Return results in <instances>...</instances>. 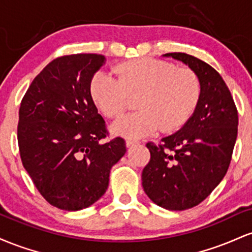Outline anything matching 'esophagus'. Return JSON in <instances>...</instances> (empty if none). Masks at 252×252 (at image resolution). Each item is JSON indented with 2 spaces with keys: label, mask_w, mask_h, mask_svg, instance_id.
<instances>
[{
  "label": "esophagus",
  "mask_w": 252,
  "mask_h": 252,
  "mask_svg": "<svg viewBox=\"0 0 252 252\" xmlns=\"http://www.w3.org/2000/svg\"><path fill=\"white\" fill-rule=\"evenodd\" d=\"M136 143H138V142H137V141H135V140H126V147H128V148H129V147H132Z\"/></svg>",
  "instance_id": "obj_1"
}]
</instances>
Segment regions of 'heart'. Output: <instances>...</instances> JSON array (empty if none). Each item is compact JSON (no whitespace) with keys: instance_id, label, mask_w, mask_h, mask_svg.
Returning a JSON list of instances; mask_svg holds the SVG:
<instances>
[{"instance_id":"b5f03b06","label":"heart","mask_w":252,"mask_h":252,"mask_svg":"<svg viewBox=\"0 0 252 252\" xmlns=\"http://www.w3.org/2000/svg\"><path fill=\"white\" fill-rule=\"evenodd\" d=\"M117 78L98 71L90 82V94L104 116L120 118L138 97L140 111L112 126L115 134L129 138L180 129L198 105L200 80L189 68L155 58H138L115 67Z\"/></svg>"}]
</instances>
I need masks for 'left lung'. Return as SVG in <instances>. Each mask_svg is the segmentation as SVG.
Listing matches in <instances>:
<instances>
[{"instance_id":"obj_1","label":"left lung","mask_w":252,"mask_h":252,"mask_svg":"<svg viewBox=\"0 0 252 252\" xmlns=\"http://www.w3.org/2000/svg\"><path fill=\"white\" fill-rule=\"evenodd\" d=\"M198 76L201 94L194 114L175 134L148 142L150 161L142 186L156 205L170 211L192 209L204 201L226 174L232 158L238 111L231 92L212 66L186 53H167Z\"/></svg>"}]
</instances>
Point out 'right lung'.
Wrapping results in <instances>:
<instances>
[{"mask_svg":"<svg viewBox=\"0 0 252 252\" xmlns=\"http://www.w3.org/2000/svg\"><path fill=\"white\" fill-rule=\"evenodd\" d=\"M100 54L52 60L22 98L17 142L25 169L52 206L79 211L108 189L110 169L126 154V141L109 135L90 94L103 66Z\"/></svg>","mask_w":252,"mask_h":252,"instance_id":"1","label":"right lung"}]
</instances>
